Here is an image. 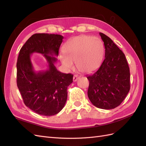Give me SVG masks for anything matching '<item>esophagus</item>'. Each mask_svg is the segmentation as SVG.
I'll use <instances>...</instances> for the list:
<instances>
[{
  "instance_id": "obj_1",
  "label": "esophagus",
  "mask_w": 146,
  "mask_h": 146,
  "mask_svg": "<svg viewBox=\"0 0 146 146\" xmlns=\"http://www.w3.org/2000/svg\"><path fill=\"white\" fill-rule=\"evenodd\" d=\"M78 78H79V77H78L77 75H75V76H74V77H73V81L76 82V81L78 80Z\"/></svg>"
}]
</instances>
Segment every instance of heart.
I'll use <instances>...</instances> for the list:
<instances>
[{"instance_id": "obj_1", "label": "heart", "mask_w": 146, "mask_h": 146, "mask_svg": "<svg viewBox=\"0 0 146 146\" xmlns=\"http://www.w3.org/2000/svg\"><path fill=\"white\" fill-rule=\"evenodd\" d=\"M104 44L99 39L89 35H80L66 42L58 59L66 69L74 68L76 63L79 71L91 73L98 69L104 56Z\"/></svg>"}]
</instances>
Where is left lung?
<instances>
[{"instance_id":"8db88e82","label":"left lung","mask_w":146,"mask_h":146,"mask_svg":"<svg viewBox=\"0 0 146 146\" xmlns=\"http://www.w3.org/2000/svg\"><path fill=\"white\" fill-rule=\"evenodd\" d=\"M104 41L105 60L95 72L86 76L88 96L95 107L115 108L130 91V69L124 54L107 35L99 33Z\"/></svg>"}]
</instances>
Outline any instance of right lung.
I'll list each match as a JSON object with an SVG mask.
<instances>
[{"mask_svg":"<svg viewBox=\"0 0 146 146\" xmlns=\"http://www.w3.org/2000/svg\"><path fill=\"white\" fill-rule=\"evenodd\" d=\"M60 35H33L19 51L17 61V86L28 108L40 115L51 116L64 107L68 98V87L73 82V75L60 72L56 68L61 44ZM41 53L48 63V69L37 72L34 69L30 56Z\"/></svg>","mask_w":146,"mask_h":146,"instance_id":"right-lung-1","label":"right lung"}]
</instances>
